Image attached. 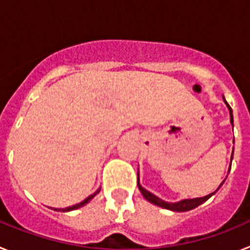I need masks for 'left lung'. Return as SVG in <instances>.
I'll use <instances>...</instances> for the list:
<instances>
[{"instance_id": "8db88e82", "label": "left lung", "mask_w": 250, "mask_h": 250, "mask_svg": "<svg viewBox=\"0 0 250 250\" xmlns=\"http://www.w3.org/2000/svg\"><path fill=\"white\" fill-rule=\"evenodd\" d=\"M223 99H224V98H223ZM225 104H227L229 111H230V123L233 124V111H231V107L229 106V104L227 103V101H225ZM231 159H233V155H231ZM223 183H224V182H223ZM223 183H222V184H223ZM222 184L219 185V188L222 187ZM138 187H139V190H140L141 194L144 195L145 199L149 200L150 203L158 205V207L165 208V209H169V210H174V211L191 210V209H194V208L199 207L200 204H203L204 202H207V200L209 199V198H210V196L213 195L214 193H215V191H214L213 194H209V195L203 196V198H195V199H185V200H182V202H178V203H167V202H164V200L159 199L158 196H155L154 194H151L150 191H147L146 189H144V188L139 184V182H138ZM219 188H218V189H219Z\"/></svg>"}]
</instances>
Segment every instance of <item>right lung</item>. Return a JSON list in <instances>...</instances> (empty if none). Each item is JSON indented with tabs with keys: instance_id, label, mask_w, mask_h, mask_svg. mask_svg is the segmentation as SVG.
Here are the masks:
<instances>
[{
	"instance_id": "right-lung-1",
	"label": "right lung",
	"mask_w": 250,
	"mask_h": 250,
	"mask_svg": "<svg viewBox=\"0 0 250 250\" xmlns=\"http://www.w3.org/2000/svg\"><path fill=\"white\" fill-rule=\"evenodd\" d=\"M98 193H99V190L96 191V193H95V194H92V195H90L89 198H86V199L83 200V202L79 203V204H76V205H72V207H67V208H65V209H59V210H62V211H70V210H75V209H77V208L83 207V205L87 204V203H89L90 200H91L92 198H94V196L96 195V194H98ZM55 210H57V209H55Z\"/></svg>"
}]
</instances>
